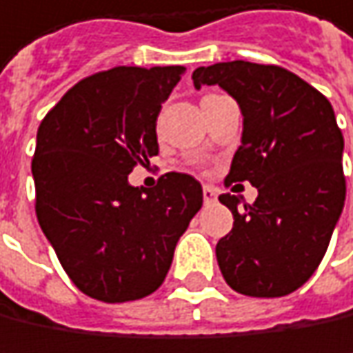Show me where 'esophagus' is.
Returning <instances> with one entry per match:
<instances>
[{
    "instance_id": "obj_1",
    "label": "esophagus",
    "mask_w": 353,
    "mask_h": 353,
    "mask_svg": "<svg viewBox=\"0 0 353 353\" xmlns=\"http://www.w3.org/2000/svg\"><path fill=\"white\" fill-rule=\"evenodd\" d=\"M216 197H218V189H216V187L205 185V187H203V201L210 205V203H214V201H216Z\"/></svg>"
}]
</instances>
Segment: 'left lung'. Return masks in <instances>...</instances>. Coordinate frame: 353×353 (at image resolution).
<instances>
[{
    "instance_id": "obj_1",
    "label": "left lung",
    "mask_w": 353,
    "mask_h": 353,
    "mask_svg": "<svg viewBox=\"0 0 353 353\" xmlns=\"http://www.w3.org/2000/svg\"><path fill=\"white\" fill-rule=\"evenodd\" d=\"M193 84H218L243 110L226 187L249 181L259 195L239 212L220 195L234 226L216 245L226 283L253 298L298 290L323 261L345 201L343 135L331 102L279 65L228 61L193 72Z\"/></svg>"
}]
</instances>
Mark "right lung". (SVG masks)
Wrapping results in <instances>:
<instances>
[{
    "label": "right lung",
    "instance_id": "right-lung-1",
    "mask_svg": "<svg viewBox=\"0 0 353 353\" xmlns=\"http://www.w3.org/2000/svg\"><path fill=\"white\" fill-rule=\"evenodd\" d=\"M183 74V65L98 72L41 121L37 218L76 288L100 302L156 292L203 205L201 185L183 172H166L154 189L127 181L158 154L156 119Z\"/></svg>",
    "mask_w": 353,
    "mask_h": 353
}]
</instances>
